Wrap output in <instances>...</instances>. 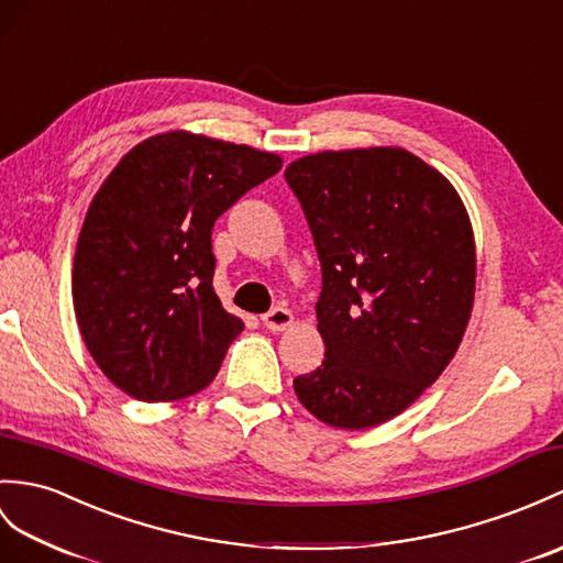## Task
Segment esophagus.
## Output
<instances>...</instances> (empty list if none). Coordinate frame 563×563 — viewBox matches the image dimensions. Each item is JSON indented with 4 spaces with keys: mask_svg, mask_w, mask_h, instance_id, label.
I'll return each mask as SVG.
<instances>
[{
    "mask_svg": "<svg viewBox=\"0 0 563 563\" xmlns=\"http://www.w3.org/2000/svg\"><path fill=\"white\" fill-rule=\"evenodd\" d=\"M261 321H264V325L268 331H285L287 325H292V321H295V317H292V311L290 309H285V307H273L271 311H266L264 317H261Z\"/></svg>",
    "mask_w": 563,
    "mask_h": 563,
    "instance_id": "obj_1",
    "label": "esophagus"
}]
</instances>
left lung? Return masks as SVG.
Here are the masks:
<instances>
[{
  "label": "left lung",
  "mask_w": 563,
  "mask_h": 563,
  "mask_svg": "<svg viewBox=\"0 0 563 563\" xmlns=\"http://www.w3.org/2000/svg\"><path fill=\"white\" fill-rule=\"evenodd\" d=\"M321 261L325 355L295 378L321 422L367 429L437 382L475 299V240L451 181L402 148L323 151L285 169Z\"/></svg>",
  "instance_id": "1"
}]
</instances>
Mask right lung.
Returning a JSON list of instances; mask_svg holds the SVG:
<instances>
[{
  "label": "right lung",
  "instance_id": "obj_1",
  "mask_svg": "<svg viewBox=\"0 0 563 563\" xmlns=\"http://www.w3.org/2000/svg\"><path fill=\"white\" fill-rule=\"evenodd\" d=\"M283 167L278 155L169 132L129 151L78 234L74 309L102 374L163 402L213 382L244 323L213 292L216 220Z\"/></svg>",
  "mask_w": 563,
  "mask_h": 563
}]
</instances>
